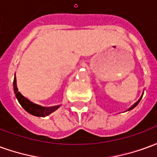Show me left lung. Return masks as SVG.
Listing matches in <instances>:
<instances>
[{"label":"left lung","instance_id":"1","mask_svg":"<svg viewBox=\"0 0 157 157\" xmlns=\"http://www.w3.org/2000/svg\"><path fill=\"white\" fill-rule=\"evenodd\" d=\"M142 96H143V94H142ZM142 96H141V97H140V99H139V100H138V101H137V102H135V104H134V105H133V106H132V107H131V108H129V109H128V110H131V109H134V108H135V106H136V105H137V104H138V103H139V102H140V99H141V98H142Z\"/></svg>","mask_w":157,"mask_h":157}]
</instances>
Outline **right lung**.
<instances>
[{
	"label": "right lung",
	"instance_id": "add662e5",
	"mask_svg": "<svg viewBox=\"0 0 157 157\" xmlns=\"http://www.w3.org/2000/svg\"><path fill=\"white\" fill-rule=\"evenodd\" d=\"M13 89H14L16 98L17 99L19 103L21 104V106L25 109L27 112L29 113L32 115L37 116V117H45V116L52 113L53 112H55V110H57L59 108V105L51 107V108H45V107H42L40 105L35 104L31 101H29L28 98H26L24 96H22L18 92V89H17V86L16 75L15 77H14V81H13Z\"/></svg>",
	"mask_w": 157,
	"mask_h": 157
}]
</instances>
